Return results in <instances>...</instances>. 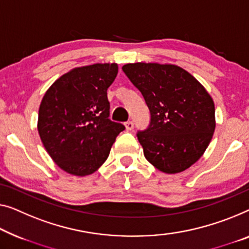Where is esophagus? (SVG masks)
<instances>
[{"mask_svg":"<svg viewBox=\"0 0 249 249\" xmlns=\"http://www.w3.org/2000/svg\"><path fill=\"white\" fill-rule=\"evenodd\" d=\"M125 127H126V129H127V131H132L133 128H134V123H133V122H126L125 123Z\"/></svg>","mask_w":249,"mask_h":249,"instance_id":"1","label":"esophagus"}]
</instances>
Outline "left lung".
<instances>
[{
    "label": "left lung",
    "mask_w": 249,
    "mask_h": 249,
    "mask_svg": "<svg viewBox=\"0 0 249 249\" xmlns=\"http://www.w3.org/2000/svg\"><path fill=\"white\" fill-rule=\"evenodd\" d=\"M142 92L150 126L137 133L144 157L161 172H182L199 160L216 128L209 92L187 70L171 64L136 62L122 67Z\"/></svg>",
    "instance_id": "left-lung-1"
}]
</instances>
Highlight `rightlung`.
I'll return each mask as SVG.
<instances>
[{
    "mask_svg": "<svg viewBox=\"0 0 249 249\" xmlns=\"http://www.w3.org/2000/svg\"><path fill=\"white\" fill-rule=\"evenodd\" d=\"M118 72L117 64L77 67L58 78L44 94L38 132L59 168L86 177L107 160L116 136L125 127L108 118L107 88Z\"/></svg>",
    "mask_w": 249,
    "mask_h": 249,
    "instance_id": "right-lung-1",
    "label": "right lung"
}]
</instances>
